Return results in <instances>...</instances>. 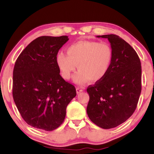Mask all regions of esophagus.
Wrapping results in <instances>:
<instances>
[{
  "label": "esophagus",
  "instance_id": "34e87169",
  "mask_svg": "<svg viewBox=\"0 0 154 154\" xmlns=\"http://www.w3.org/2000/svg\"><path fill=\"white\" fill-rule=\"evenodd\" d=\"M83 88H81V87H77L76 88V92L78 94L80 93V92H83Z\"/></svg>",
  "mask_w": 154,
  "mask_h": 154
}]
</instances>
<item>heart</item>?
I'll return each instance as SVG.
<instances>
[{"mask_svg": "<svg viewBox=\"0 0 154 154\" xmlns=\"http://www.w3.org/2000/svg\"><path fill=\"white\" fill-rule=\"evenodd\" d=\"M113 59V49L106 42L80 41L71 44L66 54H57L56 62L65 79H70L75 69L79 71L74 76L78 84H84L90 80L100 81L110 70Z\"/></svg>", "mask_w": 154, "mask_h": 154, "instance_id": "1", "label": "heart"}]
</instances>
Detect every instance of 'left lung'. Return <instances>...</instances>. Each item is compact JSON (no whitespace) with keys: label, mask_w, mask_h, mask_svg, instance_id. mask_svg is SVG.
I'll return each instance as SVG.
<instances>
[{"label":"left lung","mask_w":154,"mask_h":154,"mask_svg":"<svg viewBox=\"0 0 154 154\" xmlns=\"http://www.w3.org/2000/svg\"><path fill=\"white\" fill-rule=\"evenodd\" d=\"M97 37L109 40L113 59L106 76L87 88V113L95 125L110 129L127 121L135 111L142 90V66L135 50L119 35Z\"/></svg>","instance_id":"left-lung-1"}]
</instances>
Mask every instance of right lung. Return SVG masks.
<instances>
[{
	"instance_id": "right-lung-1",
	"label": "right lung",
	"mask_w": 154,
	"mask_h": 154,
	"mask_svg": "<svg viewBox=\"0 0 154 154\" xmlns=\"http://www.w3.org/2000/svg\"><path fill=\"white\" fill-rule=\"evenodd\" d=\"M68 36H41L29 44L17 59L12 96L27 124L46 131L62 125L67 105L76 95L72 84L61 76L57 64L59 50Z\"/></svg>"
}]
</instances>
